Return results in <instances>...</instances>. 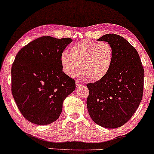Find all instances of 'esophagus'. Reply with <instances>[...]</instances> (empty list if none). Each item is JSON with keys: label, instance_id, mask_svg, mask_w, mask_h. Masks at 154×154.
I'll return each mask as SVG.
<instances>
[{"label": "esophagus", "instance_id": "obj_1", "mask_svg": "<svg viewBox=\"0 0 154 154\" xmlns=\"http://www.w3.org/2000/svg\"><path fill=\"white\" fill-rule=\"evenodd\" d=\"M82 85H83V84H82V82H79V81H76V82H75V86H76L77 88H79V87L82 86Z\"/></svg>", "mask_w": 154, "mask_h": 154}]
</instances>
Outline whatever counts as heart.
Instances as JSON below:
<instances>
[{
	"instance_id": "obj_1",
	"label": "heart",
	"mask_w": 154,
	"mask_h": 154,
	"mask_svg": "<svg viewBox=\"0 0 154 154\" xmlns=\"http://www.w3.org/2000/svg\"><path fill=\"white\" fill-rule=\"evenodd\" d=\"M69 54L63 52L60 63L65 74L75 78L80 72L88 81L95 82L105 78L113 60L112 46L107 42L80 41L69 48Z\"/></svg>"
}]
</instances>
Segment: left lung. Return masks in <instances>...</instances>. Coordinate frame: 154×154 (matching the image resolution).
Segmentation results:
<instances>
[{
  "label": "left lung",
  "instance_id": "1",
  "mask_svg": "<svg viewBox=\"0 0 154 154\" xmlns=\"http://www.w3.org/2000/svg\"><path fill=\"white\" fill-rule=\"evenodd\" d=\"M98 41L112 46L113 60L105 78L87 85L89 91L87 107L95 123L115 129L126 123L140 105L144 69L138 51L123 37L108 34Z\"/></svg>",
  "mask_w": 154,
  "mask_h": 154
}]
</instances>
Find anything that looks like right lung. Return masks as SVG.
I'll return each mask as SVG.
<instances>
[{
    "instance_id": "1",
    "label": "right lung",
    "mask_w": 154,
    "mask_h": 154,
    "mask_svg": "<svg viewBox=\"0 0 154 154\" xmlns=\"http://www.w3.org/2000/svg\"><path fill=\"white\" fill-rule=\"evenodd\" d=\"M72 39L42 36L23 47L11 67V93L28 121L46 125L60 116L65 99L75 89L63 72L60 55Z\"/></svg>"
}]
</instances>
